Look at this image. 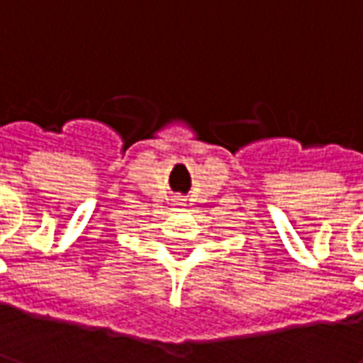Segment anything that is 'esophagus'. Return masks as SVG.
Returning a JSON list of instances; mask_svg holds the SVG:
<instances>
[{
	"mask_svg": "<svg viewBox=\"0 0 363 363\" xmlns=\"http://www.w3.org/2000/svg\"><path fill=\"white\" fill-rule=\"evenodd\" d=\"M177 206H184V202H181V200H179V202H177Z\"/></svg>",
	"mask_w": 363,
	"mask_h": 363,
	"instance_id": "34e87169",
	"label": "esophagus"
}]
</instances>
